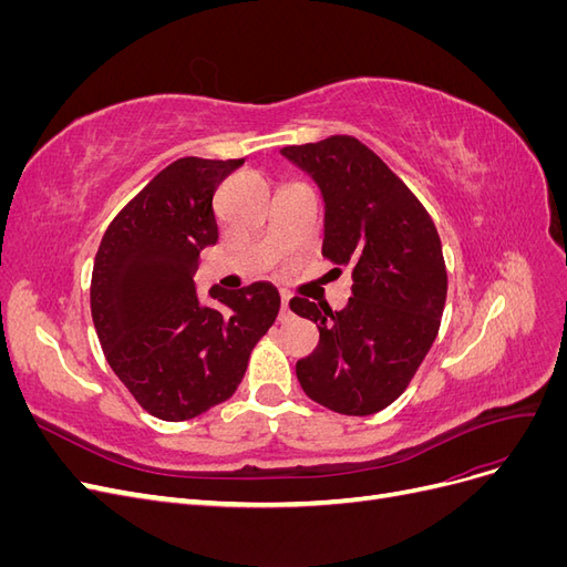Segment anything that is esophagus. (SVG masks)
<instances>
[{"label": "esophagus", "mask_w": 567, "mask_h": 567, "mask_svg": "<svg viewBox=\"0 0 567 567\" xmlns=\"http://www.w3.org/2000/svg\"><path fill=\"white\" fill-rule=\"evenodd\" d=\"M288 300H290V296L286 293V290H281V315H279V319H281V321H286V319L290 317V307H288Z\"/></svg>", "instance_id": "esophagus-1"}]
</instances>
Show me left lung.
Here are the masks:
<instances>
[{"mask_svg":"<svg viewBox=\"0 0 567 567\" xmlns=\"http://www.w3.org/2000/svg\"><path fill=\"white\" fill-rule=\"evenodd\" d=\"M281 153L321 188L323 257L352 271L346 310L290 300L319 329L317 350L296 364L298 381L338 414H375L406 390L440 331L447 267L437 229L411 188L350 134Z\"/></svg>","mask_w":567,"mask_h":567,"instance_id":"1","label":"left lung"}]
</instances>
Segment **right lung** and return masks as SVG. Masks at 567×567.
Masks as SVG:
<instances>
[{"label":"right lung","instance_id":"1","mask_svg":"<svg viewBox=\"0 0 567 567\" xmlns=\"http://www.w3.org/2000/svg\"><path fill=\"white\" fill-rule=\"evenodd\" d=\"M244 158H179L109 225L94 257L92 319L106 362L151 416L188 421L229 400L281 298L257 281L198 302L200 250L217 244L213 196Z\"/></svg>","mask_w":567,"mask_h":567}]
</instances>
